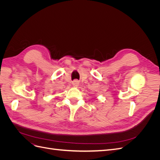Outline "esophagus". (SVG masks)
<instances>
[{"mask_svg":"<svg viewBox=\"0 0 160 160\" xmlns=\"http://www.w3.org/2000/svg\"><path fill=\"white\" fill-rule=\"evenodd\" d=\"M72 85L75 87V88H77V87L79 85V81L78 80H75V81H72Z\"/></svg>","mask_w":160,"mask_h":160,"instance_id":"obj_1","label":"esophagus"}]
</instances>
